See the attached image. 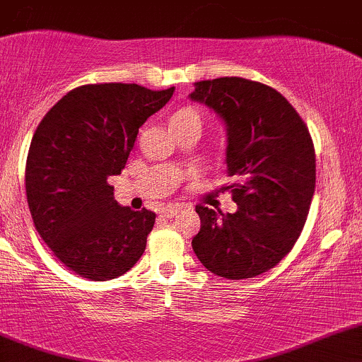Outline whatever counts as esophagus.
I'll list each match as a JSON object with an SVG mask.
<instances>
[{"instance_id":"1","label":"esophagus","mask_w":362,"mask_h":362,"mask_svg":"<svg viewBox=\"0 0 362 362\" xmlns=\"http://www.w3.org/2000/svg\"><path fill=\"white\" fill-rule=\"evenodd\" d=\"M180 211H182V206L170 204V206H165L163 209H161V214H163L165 218H173V216H177V213H180Z\"/></svg>"}]
</instances>
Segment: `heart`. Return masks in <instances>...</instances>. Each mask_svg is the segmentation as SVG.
<instances>
[{
  "instance_id": "heart-1",
  "label": "heart",
  "mask_w": 362,
  "mask_h": 362,
  "mask_svg": "<svg viewBox=\"0 0 362 362\" xmlns=\"http://www.w3.org/2000/svg\"><path fill=\"white\" fill-rule=\"evenodd\" d=\"M178 122H199V124H202L201 114H199V112L195 109H190V107H187V109L178 110L177 114L172 117V122H170V124H178Z\"/></svg>"
}]
</instances>
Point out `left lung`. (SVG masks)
Wrapping results in <instances>:
<instances>
[{
    "mask_svg": "<svg viewBox=\"0 0 362 362\" xmlns=\"http://www.w3.org/2000/svg\"><path fill=\"white\" fill-rule=\"evenodd\" d=\"M190 100L204 103L226 127V168L236 213L197 206L201 230L192 248L224 279L267 272L301 235L315 192L313 141L298 112L271 86L224 76L194 83Z\"/></svg>",
    "mask_w": 362,
    "mask_h": 362,
    "instance_id": "left-lung-1",
    "label": "left lung"
}]
</instances>
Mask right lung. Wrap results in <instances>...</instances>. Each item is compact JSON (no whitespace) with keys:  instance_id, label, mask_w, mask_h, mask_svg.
Returning <instances> with one entry per match:
<instances>
[{"instance_id":"1","label":"right lung","mask_w":362,"mask_h":362,"mask_svg":"<svg viewBox=\"0 0 362 362\" xmlns=\"http://www.w3.org/2000/svg\"><path fill=\"white\" fill-rule=\"evenodd\" d=\"M173 90L78 86L45 114L32 138L25 189L35 230L61 264L85 279L122 276L146 248L156 214L120 206L107 180L122 172L139 127Z\"/></svg>"}]
</instances>
